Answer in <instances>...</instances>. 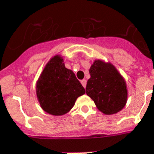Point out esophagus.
Listing matches in <instances>:
<instances>
[{
	"label": "esophagus",
	"instance_id": "1",
	"mask_svg": "<svg viewBox=\"0 0 154 154\" xmlns=\"http://www.w3.org/2000/svg\"><path fill=\"white\" fill-rule=\"evenodd\" d=\"M81 83H82V85L83 86V87L84 88H86V80H85V79H83V80L81 81Z\"/></svg>",
	"mask_w": 154,
	"mask_h": 154
}]
</instances>
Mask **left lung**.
Wrapping results in <instances>:
<instances>
[{
    "label": "left lung",
    "mask_w": 154,
    "mask_h": 154,
    "mask_svg": "<svg viewBox=\"0 0 154 154\" xmlns=\"http://www.w3.org/2000/svg\"><path fill=\"white\" fill-rule=\"evenodd\" d=\"M86 92L97 109L106 115L120 112L127 100L126 82L110 63L95 60L90 68Z\"/></svg>",
    "instance_id": "1"
}]
</instances>
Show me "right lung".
Instances as JSON below:
<instances>
[{
  "instance_id": "add662e5",
  "label": "right lung",
  "mask_w": 154,
  "mask_h": 154,
  "mask_svg": "<svg viewBox=\"0 0 154 154\" xmlns=\"http://www.w3.org/2000/svg\"><path fill=\"white\" fill-rule=\"evenodd\" d=\"M36 91L42 109L54 116L69 112L77 98L86 93L73 72L65 68L60 55L53 57L45 65Z\"/></svg>"
}]
</instances>
